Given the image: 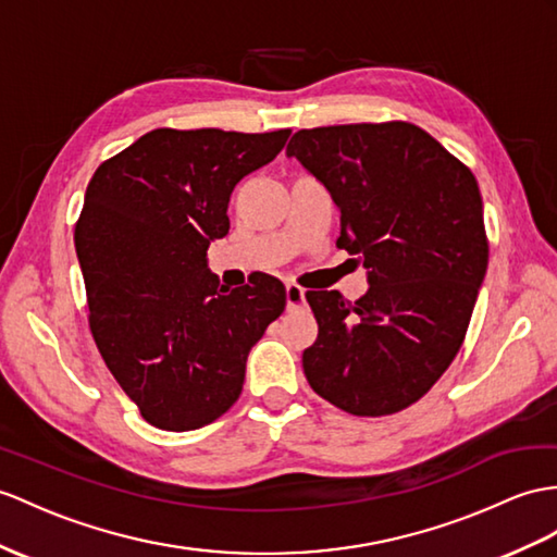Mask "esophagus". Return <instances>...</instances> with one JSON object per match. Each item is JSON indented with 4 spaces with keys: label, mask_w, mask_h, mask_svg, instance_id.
Listing matches in <instances>:
<instances>
[{
    "label": "esophagus",
    "mask_w": 557,
    "mask_h": 557,
    "mask_svg": "<svg viewBox=\"0 0 557 557\" xmlns=\"http://www.w3.org/2000/svg\"><path fill=\"white\" fill-rule=\"evenodd\" d=\"M286 305H288V311L305 307V290L300 286H295V283H288L286 286Z\"/></svg>",
    "instance_id": "1"
}]
</instances>
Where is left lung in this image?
I'll use <instances>...</instances> for the list:
<instances>
[{
  "mask_svg": "<svg viewBox=\"0 0 557 557\" xmlns=\"http://www.w3.org/2000/svg\"><path fill=\"white\" fill-rule=\"evenodd\" d=\"M286 153L331 194L335 246L359 255L369 278L357 302L307 293L319 323L307 381L347 413H397L463 345L490 262L478 180L411 122L300 129Z\"/></svg>",
  "mask_w": 557,
  "mask_h": 557,
  "instance_id": "8db88e82",
  "label": "left lung"
}]
</instances>
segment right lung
<instances>
[{
  "label": "right lung",
  "mask_w": 557,
  "mask_h": 557,
  "mask_svg": "<svg viewBox=\"0 0 557 557\" xmlns=\"http://www.w3.org/2000/svg\"><path fill=\"white\" fill-rule=\"evenodd\" d=\"M288 137L160 127L91 176L75 224L89 329L146 423L198 430L232 409L252 345L286 309L269 274L222 286L208 248L228 234L236 184Z\"/></svg>",
  "instance_id": "add662e5"
}]
</instances>
